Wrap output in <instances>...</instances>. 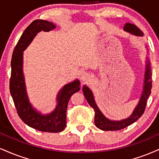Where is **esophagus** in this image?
Returning <instances> with one entry per match:
<instances>
[{"instance_id": "esophagus-1", "label": "esophagus", "mask_w": 159, "mask_h": 159, "mask_svg": "<svg viewBox=\"0 0 159 159\" xmlns=\"http://www.w3.org/2000/svg\"><path fill=\"white\" fill-rule=\"evenodd\" d=\"M91 76L88 72H83L81 75V80L82 81H87L90 79Z\"/></svg>"}]
</instances>
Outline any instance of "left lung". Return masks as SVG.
I'll return each mask as SVG.
<instances>
[{"mask_svg":"<svg viewBox=\"0 0 159 159\" xmlns=\"http://www.w3.org/2000/svg\"><path fill=\"white\" fill-rule=\"evenodd\" d=\"M124 31L135 36L136 38H141L144 34L143 32L134 24L127 23L124 26ZM147 48V55L145 57V70L144 82H143L142 92H141L140 98L133 112L129 117L121 120H112L107 117L103 113L102 111L99 109L95 100L93 92L87 85L83 86V93L85 98L87 99L88 104L94 109L95 111V124L98 129L101 130H119L128 127L134 123L144 113L145 107H146L147 99L151 93L152 88V66H151V60L149 58V50L147 45L145 44Z\"/></svg>","mask_w":159,"mask_h":159,"instance_id":"8db88e82","label":"left lung"}]
</instances>
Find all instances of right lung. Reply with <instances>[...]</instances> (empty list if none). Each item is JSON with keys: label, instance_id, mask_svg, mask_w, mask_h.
Listing matches in <instances>:
<instances>
[{"label": "right lung", "instance_id": "add662e5", "mask_svg": "<svg viewBox=\"0 0 159 159\" xmlns=\"http://www.w3.org/2000/svg\"><path fill=\"white\" fill-rule=\"evenodd\" d=\"M56 25L45 20H35L25 30L13 52L11 61L10 93L19 117L29 127L42 132L58 133L66 126V110L70 97L80 90V81L74 80L61 87L56 96V106L43 114L30 102L24 72V52L38 32L55 30Z\"/></svg>", "mask_w": 159, "mask_h": 159}]
</instances>
